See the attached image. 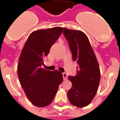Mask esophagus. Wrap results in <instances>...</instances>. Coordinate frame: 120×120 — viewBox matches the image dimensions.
<instances>
[{"instance_id":"obj_1","label":"esophagus","mask_w":120,"mask_h":120,"mask_svg":"<svg viewBox=\"0 0 120 120\" xmlns=\"http://www.w3.org/2000/svg\"><path fill=\"white\" fill-rule=\"evenodd\" d=\"M63 79L64 80H66L67 79H68V76H67L66 73H63Z\"/></svg>"}]
</instances>
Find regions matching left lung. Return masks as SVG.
Segmentation results:
<instances>
[{"label":"left lung","mask_w":120,"mask_h":120,"mask_svg":"<svg viewBox=\"0 0 120 120\" xmlns=\"http://www.w3.org/2000/svg\"><path fill=\"white\" fill-rule=\"evenodd\" d=\"M63 34L68 41L73 59L79 64L75 76H69L72 87L68 92L73 105L82 108L93 100L100 81V70L95 54L88 37L78 30L63 28Z\"/></svg>","instance_id":"obj_1"}]
</instances>
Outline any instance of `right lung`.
Wrapping results in <instances>:
<instances>
[{
  "mask_svg": "<svg viewBox=\"0 0 120 120\" xmlns=\"http://www.w3.org/2000/svg\"><path fill=\"white\" fill-rule=\"evenodd\" d=\"M63 32V27L40 29L29 36L20 53L17 74L26 95L31 103L42 108L51 104L63 80L59 71L41 68L44 58Z\"/></svg>",
  "mask_w": 120,
  "mask_h": 120,
  "instance_id": "add662e5",
  "label": "right lung"
}]
</instances>
